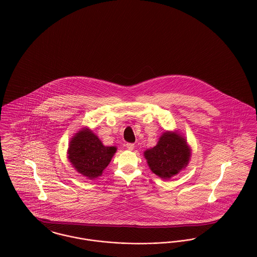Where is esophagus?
Segmentation results:
<instances>
[{
	"label": "esophagus",
	"mask_w": 257,
	"mask_h": 257,
	"mask_svg": "<svg viewBox=\"0 0 257 257\" xmlns=\"http://www.w3.org/2000/svg\"><path fill=\"white\" fill-rule=\"evenodd\" d=\"M125 147H126V148H127L128 150H133V149L135 148V145H134V144H126Z\"/></svg>",
	"instance_id": "esophagus-1"
}]
</instances>
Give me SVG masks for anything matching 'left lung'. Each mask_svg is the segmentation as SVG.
<instances>
[{"mask_svg": "<svg viewBox=\"0 0 257 257\" xmlns=\"http://www.w3.org/2000/svg\"><path fill=\"white\" fill-rule=\"evenodd\" d=\"M145 157L153 173L160 178L169 179L182 170L190 158V149L180 135L164 133L156 147L147 149Z\"/></svg>", "mask_w": 257, "mask_h": 257, "instance_id": "1", "label": "left lung"}]
</instances>
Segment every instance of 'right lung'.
<instances>
[{
  "mask_svg": "<svg viewBox=\"0 0 257 257\" xmlns=\"http://www.w3.org/2000/svg\"><path fill=\"white\" fill-rule=\"evenodd\" d=\"M115 150L114 147H104L97 136L85 130L76 134L70 142L68 158L79 173L95 179L102 175Z\"/></svg>",
  "mask_w": 257,
  "mask_h": 257,
  "instance_id": "add662e5",
  "label": "right lung"
}]
</instances>
